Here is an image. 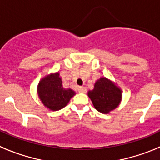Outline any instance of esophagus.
Wrapping results in <instances>:
<instances>
[{
    "mask_svg": "<svg viewBox=\"0 0 160 160\" xmlns=\"http://www.w3.org/2000/svg\"><path fill=\"white\" fill-rule=\"evenodd\" d=\"M78 90V92L80 93H87V89L83 87H79Z\"/></svg>",
    "mask_w": 160,
    "mask_h": 160,
    "instance_id": "34e87169",
    "label": "esophagus"
}]
</instances>
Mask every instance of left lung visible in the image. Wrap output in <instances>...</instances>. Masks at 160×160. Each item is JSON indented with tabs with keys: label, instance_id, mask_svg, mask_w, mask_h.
<instances>
[{
	"label": "left lung",
	"instance_id": "left-lung-1",
	"mask_svg": "<svg viewBox=\"0 0 160 160\" xmlns=\"http://www.w3.org/2000/svg\"><path fill=\"white\" fill-rule=\"evenodd\" d=\"M87 95L98 111L109 114L119 106L122 90L117 83L103 76L95 82L94 89L89 90Z\"/></svg>",
	"mask_w": 160,
	"mask_h": 160
}]
</instances>
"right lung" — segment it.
I'll return each mask as SVG.
<instances>
[{
    "label": "right lung",
    "instance_id": "add662e5",
    "mask_svg": "<svg viewBox=\"0 0 160 160\" xmlns=\"http://www.w3.org/2000/svg\"><path fill=\"white\" fill-rule=\"evenodd\" d=\"M76 94L72 89H66L59 71L48 73L41 78L38 85V95L46 108L49 111H59L69 103Z\"/></svg>",
    "mask_w": 160,
    "mask_h": 160
}]
</instances>
